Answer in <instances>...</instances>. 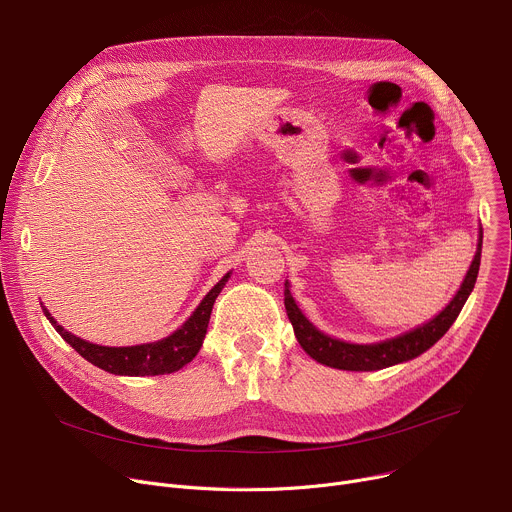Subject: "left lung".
<instances>
[{
  "instance_id": "obj_1",
  "label": "left lung",
  "mask_w": 512,
  "mask_h": 512,
  "mask_svg": "<svg viewBox=\"0 0 512 512\" xmlns=\"http://www.w3.org/2000/svg\"><path fill=\"white\" fill-rule=\"evenodd\" d=\"M480 254H482V238H480L478 252L472 260V266L462 282L458 295L453 297V301L435 319H431L429 323H425L405 335L386 339V342H380V344H372V346L346 344V342H339V339H333V337L321 333L319 329H315L307 321V317L299 311L295 299L291 297L289 282H285V309L293 323V329H295V335L299 339L301 348L319 364L339 368V370H356V372L388 368V366L401 364V362L421 356L425 350H429L437 342V339H441L445 335V331L453 325V321L458 319L462 307L466 305V301L476 285L478 270H480Z\"/></svg>"
}]
</instances>
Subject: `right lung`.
<instances>
[{
    "mask_svg": "<svg viewBox=\"0 0 512 512\" xmlns=\"http://www.w3.org/2000/svg\"><path fill=\"white\" fill-rule=\"evenodd\" d=\"M227 278H230V272H227L207 293V297L201 301V305L195 309V313L185 321L181 329H177L173 335H168L154 344H142V346H130V348H107V346L89 344L85 339L63 329L50 317L46 309H44V315L48 317L52 327L61 333L65 342L71 348H75V352H79L87 362H91L93 366L105 372L122 374V376L170 374V372L181 370L185 364H189L197 356L203 344V337L207 333L213 303L221 293Z\"/></svg>",
    "mask_w": 512,
    "mask_h": 512,
    "instance_id": "right-lung-1",
    "label": "right lung"
}]
</instances>
